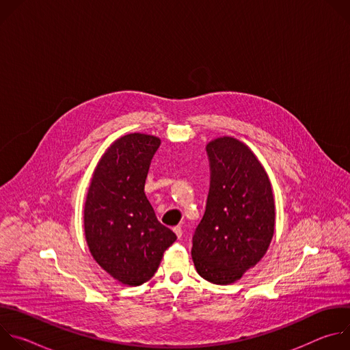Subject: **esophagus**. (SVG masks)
<instances>
[{"mask_svg":"<svg viewBox=\"0 0 350 350\" xmlns=\"http://www.w3.org/2000/svg\"><path fill=\"white\" fill-rule=\"evenodd\" d=\"M173 231H174V234L177 235V238L180 239V238H181V235H183V228H181L180 226H177V227H174V228H173Z\"/></svg>","mask_w":350,"mask_h":350,"instance_id":"34e87169","label":"esophagus"}]
</instances>
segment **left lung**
I'll list each match as a JSON object with an SVG mask.
<instances>
[{
	"label": "left lung",
	"instance_id": "left-lung-1",
	"mask_svg": "<svg viewBox=\"0 0 350 350\" xmlns=\"http://www.w3.org/2000/svg\"><path fill=\"white\" fill-rule=\"evenodd\" d=\"M211 189L191 255L204 280L238 281L266 255L275 230V206L269 176L242 141L223 135L206 145Z\"/></svg>",
	"mask_w": 350,
	"mask_h": 350
}]
</instances>
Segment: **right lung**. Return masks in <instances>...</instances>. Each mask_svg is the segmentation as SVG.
I'll return each mask as SVG.
<instances>
[{"mask_svg":"<svg viewBox=\"0 0 350 350\" xmlns=\"http://www.w3.org/2000/svg\"><path fill=\"white\" fill-rule=\"evenodd\" d=\"M161 138L130 133L98 161L87 191L83 223L94 260L123 285L138 286L157 273L176 234L161 224L144 192Z\"/></svg>","mask_w":350,"mask_h":350,"instance_id":"1","label":"right lung"}]
</instances>
